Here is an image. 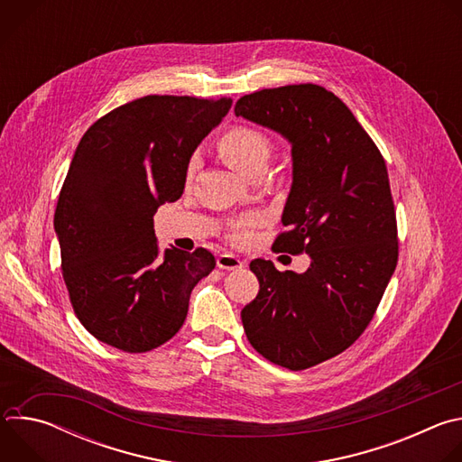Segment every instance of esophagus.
<instances>
[{"instance_id": "esophagus-1", "label": "esophagus", "mask_w": 462, "mask_h": 462, "mask_svg": "<svg viewBox=\"0 0 462 462\" xmlns=\"http://www.w3.org/2000/svg\"><path fill=\"white\" fill-rule=\"evenodd\" d=\"M245 265V261H241L237 255H234V254H228V252H225V254H219L217 255V267L219 269H223V271H237V269H241Z\"/></svg>"}]
</instances>
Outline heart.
I'll return each mask as SVG.
<instances>
[{"instance_id": "obj_1", "label": "heart", "mask_w": 462, "mask_h": 462, "mask_svg": "<svg viewBox=\"0 0 462 462\" xmlns=\"http://www.w3.org/2000/svg\"><path fill=\"white\" fill-rule=\"evenodd\" d=\"M273 148L274 144L265 131L246 124L232 125L217 141L219 155L234 170H237L239 173L250 179L265 171L273 155ZM193 171H195V159L188 162V170H186L188 179L193 175ZM254 223H255L254 217H245L232 223L228 232L230 241L237 245L245 243L248 239V230Z\"/></svg>"}]
</instances>
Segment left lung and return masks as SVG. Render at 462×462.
Here are the masks:
<instances>
[{
  "mask_svg": "<svg viewBox=\"0 0 462 462\" xmlns=\"http://www.w3.org/2000/svg\"><path fill=\"white\" fill-rule=\"evenodd\" d=\"M236 116L292 144V188L274 252L309 254L303 274L254 259L257 296L243 307L250 346L291 371L351 347L371 323L399 261L397 212L385 161L351 109L316 84L261 89Z\"/></svg>",
  "mask_w": 462,
  "mask_h": 462,
  "instance_id": "8db88e82",
  "label": "left lung"
}]
</instances>
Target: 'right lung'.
<instances>
[{
  "label": "right lung",
  "mask_w": 462,
  "mask_h": 462,
  "mask_svg": "<svg viewBox=\"0 0 462 462\" xmlns=\"http://www.w3.org/2000/svg\"><path fill=\"white\" fill-rule=\"evenodd\" d=\"M232 98L148 95L84 134L60 189L54 230L80 323L100 342L146 353L182 327L191 289L216 269L207 248L162 250L153 216L182 195L195 152Z\"/></svg>",
  "instance_id": "add662e5"
}]
</instances>
